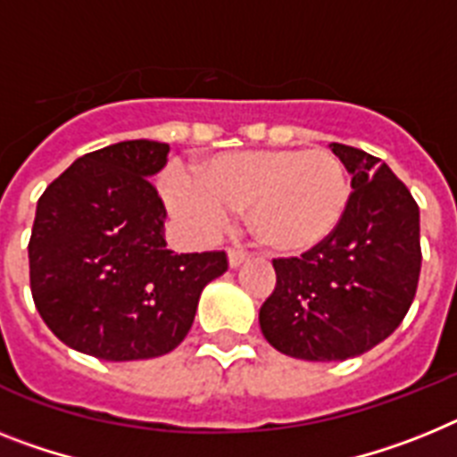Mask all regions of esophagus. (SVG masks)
Listing matches in <instances>:
<instances>
[{
    "label": "esophagus",
    "instance_id": "obj_1",
    "mask_svg": "<svg viewBox=\"0 0 457 457\" xmlns=\"http://www.w3.org/2000/svg\"><path fill=\"white\" fill-rule=\"evenodd\" d=\"M248 260V253L239 251V248H229L228 251V264H229V270H239L241 264L246 262Z\"/></svg>",
    "mask_w": 457,
    "mask_h": 457
}]
</instances>
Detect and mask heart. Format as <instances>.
Returning <instances> with one entry per match:
<instances>
[{
	"instance_id": "obj_1",
	"label": "heart",
	"mask_w": 457,
	"mask_h": 457,
	"mask_svg": "<svg viewBox=\"0 0 457 457\" xmlns=\"http://www.w3.org/2000/svg\"><path fill=\"white\" fill-rule=\"evenodd\" d=\"M162 193L197 237L213 235L229 211L248 209V232L260 248L302 255L339 228L351 183L332 153L264 148L206 157L195 167V179L171 171Z\"/></svg>"
}]
</instances>
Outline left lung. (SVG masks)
I'll return each mask as SVG.
<instances>
[{"label": "left lung", "instance_id": "8db88e82", "mask_svg": "<svg viewBox=\"0 0 457 457\" xmlns=\"http://www.w3.org/2000/svg\"><path fill=\"white\" fill-rule=\"evenodd\" d=\"M351 174L339 228L302 258L274 260L276 287L260 306V329L276 351L332 362L362 355L393 335L420 274V213L386 162L329 144Z\"/></svg>", "mask_w": 457, "mask_h": 457}]
</instances>
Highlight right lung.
<instances>
[{
    "instance_id": "1",
    "label": "right lung",
    "mask_w": 457,
    "mask_h": 457,
    "mask_svg": "<svg viewBox=\"0 0 457 457\" xmlns=\"http://www.w3.org/2000/svg\"><path fill=\"white\" fill-rule=\"evenodd\" d=\"M170 145L134 139L79 157L46 187L29 239V283L53 335L92 358H160L193 328L225 253H174L151 179Z\"/></svg>"
}]
</instances>
